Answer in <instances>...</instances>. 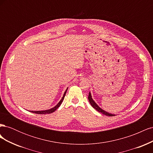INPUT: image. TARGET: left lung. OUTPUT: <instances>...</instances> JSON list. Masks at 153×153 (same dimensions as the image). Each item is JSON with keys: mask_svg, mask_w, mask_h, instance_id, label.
<instances>
[{"mask_svg": "<svg viewBox=\"0 0 153 153\" xmlns=\"http://www.w3.org/2000/svg\"><path fill=\"white\" fill-rule=\"evenodd\" d=\"M88 99H89V102H90L91 105H92V107H93L94 109H96L97 111H98L99 112L102 113L103 114H104L105 115H107V116H115V114H110L107 112H106V111L103 110V109H101L100 107H99V106L94 102V101L93 100H92L91 94V92H89V96H88Z\"/></svg>", "mask_w": 153, "mask_h": 153, "instance_id": "left-lung-1", "label": "left lung"}]
</instances>
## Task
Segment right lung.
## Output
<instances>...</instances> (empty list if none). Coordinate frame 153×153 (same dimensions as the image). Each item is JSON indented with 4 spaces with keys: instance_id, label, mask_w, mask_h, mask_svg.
<instances>
[{
    "instance_id": "obj_1",
    "label": "right lung",
    "mask_w": 153,
    "mask_h": 153,
    "mask_svg": "<svg viewBox=\"0 0 153 153\" xmlns=\"http://www.w3.org/2000/svg\"><path fill=\"white\" fill-rule=\"evenodd\" d=\"M67 90H68V88H67L66 91H65V92H64V95H63V96H62V99L61 100V101H60L58 103V104H57L56 106H54L53 108H50V109H49V110H41V111H30V112H32V113H34V114H51V113L53 112L54 111L56 110L59 107L60 105H61V103H62V101H63V100H64V97H65V95H66V91H67Z\"/></svg>"
}]
</instances>
